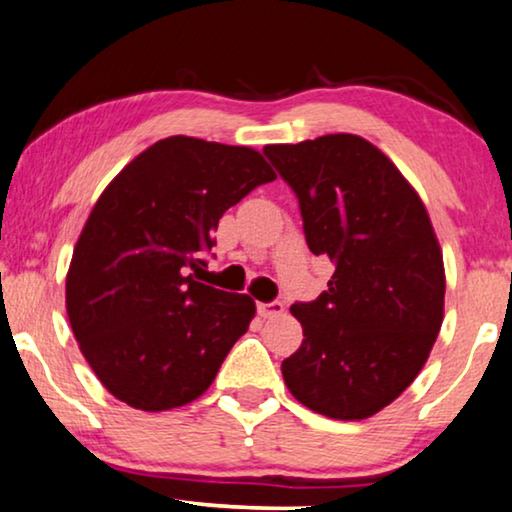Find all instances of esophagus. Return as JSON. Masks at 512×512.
<instances>
[{
  "instance_id": "1",
  "label": "esophagus",
  "mask_w": 512,
  "mask_h": 512,
  "mask_svg": "<svg viewBox=\"0 0 512 512\" xmlns=\"http://www.w3.org/2000/svg\"><path fill=\"white\" fill-rule=\"evenodd\" d=\"M283 311H285V306H283V302H278V299H274V302H260V304H257V313H260L262 318L281 316Z\"/></svg>"
}]
</instances>
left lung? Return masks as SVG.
Here are the masks:
<instances>
[{
  "label": "left lung",
  "instance_id": "obj_1",
  "mask_svg": "<svg viewBox=\"0 0 512 512\" xmlns=\"http://www.w3.org/2000/svg\"><path fill=\"white\" fill-rule=\"evenodd\" d=\"M264 154L299 201L306 245L335 274L313 302L290 306L302 346L285 386L330 419H367L417 379L445 311V267L419 194L372 142L351 133Z\"/></svg>",
  "mask_w": 512,
  "mask_h": 512
}]
</instances>
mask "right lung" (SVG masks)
<instances>
[{"mask_svg":"<svg viewBox=\"0 0 512 512\" xmlns=\"http://www.w3.org/2000/svg\"><path fill=\"white\" fill-rule=\"evenodd\" d=\"M276 180L260 152L187 135L154 142L100 194L65 283L79 349L114 398L163 412L199 398L255 302L194 281L220 217Z\"/></svg>","mask_w":512,"mask_h":512,"instance_id":"right-lung-1","label":"right lung"}]
</instances>
